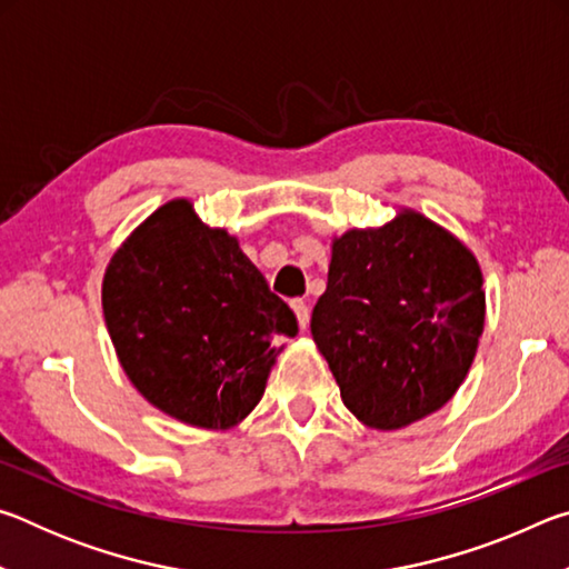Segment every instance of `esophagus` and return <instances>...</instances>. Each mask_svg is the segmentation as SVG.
I'll list each match as a JSON object with an SVG mask.
<instances>
[{
    "label": "esophagus",
    "instance_id": "esophagus-1",
    "mask_svg": "<svg viewBox=\"0 0 569 569\" xmlns=\"http://www.w3.org/2000/svg\"><path fill=\"white\" fill-rule=\"evenodd\" d=\"M291 306H293V313H296V319H298V326H301V329H306L308 319H311V308H308V303L303 301V298H296Z\"/></svg>",
    "mask_w": 569,
    "mask_h": 569
}]
</instances>
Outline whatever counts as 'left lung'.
<instances>
[{
	"mask_svg": "<svg viewBox=\"0 0 569 569\" xmlns=\"http://www.w3.org/2000/svg\"><path fill=\"white\" fill-rule=\"evenodd\" d=\"M485 329L467 246L413 210L333 240L311 333L341 399L373 429H401L455 397Z\"/></svg>",
	"mask_w": 569,
	"mask_h": 569,
	"instance_id": "obj_1",
	"label": "left lung"
}]
</instances>
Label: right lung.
Here are the masks:
<instances>
[{"label": "right lung", "instance_id": "1", "mask_svg": "<svg viewBox=\"0 0 569 569\" xmlns=\"http://www.w3.org/2000/svg\"><path fill=\"white\" fill-rule=\"evenodd\" d=\"M110 339L132 387L192 427L228 429L263 397L291 308L238 240L170 200L124 240L102 281Z\"/></svg>", "mask_w": 569, "mask_h": 569}]
</instances>
